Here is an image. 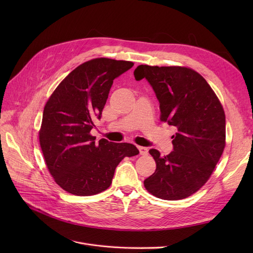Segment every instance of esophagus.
<instances>
[{"mask_svg":"<svg viewBox=\"0 0 253 253\" xmlns=\"http://www.w3.org/2000/svg\"><path fill=\"white\" fill-rule=\"evenodd\" d=\"M138 150H139V154L141 156H147L149 154V149L145 147H138Z\"/></svg>","mask_w":253,"mask_h":253,"instance_id":"34e87169","label":"esophagus"}]
</instances>
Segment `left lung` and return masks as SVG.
Segmentation results:
<instances>
[{
    "instance_id": "obj_1",
    "label": "left lung",
    "mask_w": 253,
    "mask_h": 253,
    "mask_svg": "<svg viewBox=\"0 0 253 253\" xmlns=\"http://www.w3.org/2000/svg\"><path fill=\"white\" fill-rule=\"evenodd\" d=\"M134 77L150 83L160 103V120L177 129L169 155L150 150L157 168L144 179V187L163 200L190 197L206 183L222 155V105L206 80L189 68L141 64Z\"/></svg>"
}]
</instances>
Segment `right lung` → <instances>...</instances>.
Returning <instances> with one entry per match:
<instances>
[{
	"label": "right lung",
	"mask_w": 253,
	"mask_h": 253,
	"mask_svg": "<svg viewBox=\"0 0 253 253\" xmlns=\"http://www.w3.org/2000/svg\"><path fill=\"white\" fill-rule=\"evenodd\" d=\"M133 62L95 58L64 78L48 99L39 132L47 167L55 182L70 194L92 196L108 189L116 167L139 154L134 144L112 142L90 134L100 120L114 80Z\"/></svg>",
	"instance_id": "obj_1"
}]
</instances>
